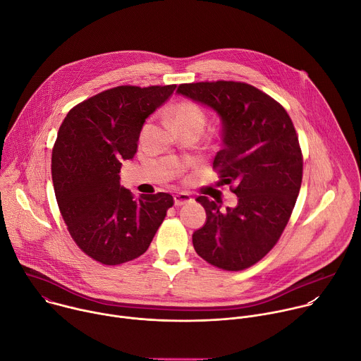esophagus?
I'll list each match as a JSON object with an SVG mask.
<instances>
[{
    "label": "esophagus",
    "mask_w": 361,
    "mask_h": 361,
    "mask_svg": "<svg viewBox=\"0 0 361 361\" xmlns=\"http://www.w3.org/2000/svg\"><path fill=\"white\" fill-rule=\"evenodd\" d=\"M191 200H192V198H191L190 194H187V192H178V194L174 195V202H176V205H184V204L190 202Z\"/></svg>",
    "instance_id": "esophagus-1"
}]
</instances>
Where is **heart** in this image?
I'll list each match as a JSON object with an SVG mask.
<instances>
[{"mask_svg": "<svg viewBox=\"0 0 361 361\" xmlns=\"http://www.w3.org/2000/svg\"><path fill=\"white\" fill-rule=\"evenodd\" d=\"M171 120L176 127L180 126H192L200 131L205 124L204 110L192 101H181L171 111Z\"/></svg>", "mask_w": 361, "mask_h": 361, "instance_id": "1", "label": "heart"}]
</instances>
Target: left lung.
<instances>
[{
  "label": "left lung",
  "instance_id": "left-lung-1",
  "mask_svg": "<svg viewBox=\"0 0 361 361\" xmlns=\"http://www.w3.org/2000/svg\"><path fill=\"white\" fill-rule=\"evenodd\" d=\"M177 92L220 116L223 148L213 169L238 198L226 212L209 197L197 198L207 221L192 234L194 250L214 267L248 269L277 244L301 187L302 154L293 121L280 102L247 82L180 84Z\"/></svg>",
  "mask_w": 361,
  "mask_h": 361
}]
</instances>
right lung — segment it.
<instances>
[{
	"label": "right lung",
	"instance_id": "1",
	"mask_svg": "<svg viewBox=\"0 0 361 361\" xmlns=\"http://www.w3.org/2000/svg\"><path fill=\"white\" fill-rule=\"evenodd\" d=\"M171 85H120L84 99L64 118L51 157L63 220L92 260L118 266L144 254L173 207L167 192L138 198L120 185L123 160L134 157L145 118Z\"/></svg>",
	"mask_w": 361,
	"mask_h": 361
}]
</instances>
